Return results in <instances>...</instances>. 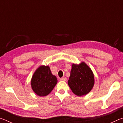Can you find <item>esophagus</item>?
<instances>
[{
    "mask_svg": "<svg viewBox=\"0 0 123 123\" xmlns=\"http://www.w3.org/2000/svg\"><path fill=\"white\" fill-rule=\"evenodd\" d=\"M60 80L64 81H66L67 80V78H62L60 79Z\"/></svg>",
    "mask_w": 123,
    "mask_h": 123,
    "instance_id": "1",
    "label": "esophagus"
}]
</instances>
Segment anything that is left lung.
<instances>
[{
	"label": "left lung",
	"mask_w": 123,
	"mask_h": 123,
	"mask_svg": "<svg viewBox=\"0 0 123 123\" xmlns=\"http://www.w3.org/2000/svg\"><path fill=\"white\" fill-rule=\"evenodd\" d=\"M68 84L72 91L79 97L88 94L94 85V74L84 62L72 64Z\"/></svg>",
	"instance_id": "8db88e82"
}]
</instances>
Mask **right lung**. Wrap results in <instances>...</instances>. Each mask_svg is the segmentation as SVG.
Listing matches in <instances>:
<instances>
[{
  "instance_id": "1",
  "label": "right lung",
  "mask_w": 123,
  "mask_h": 123,
  "mask_svg": "<svg viewBox=\"0 0 123 123\" xmlns=\"http://www.w3.org/2000/svg\"><path fill=\"white\" fill-rule=\"evenodd\" d=\"M57 83L56 76L52 74L48 66H41L34 72L31 80L33 91L39 97L48 95Z\"/></svg>"
}]
</instances>
